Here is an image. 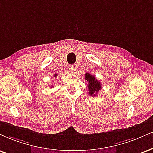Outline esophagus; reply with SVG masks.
Masks as SVG:
<instances>
[{
  "instance_id": "obj_1",
  "label": "esophagus",
  "mask_w": 153,
  "mask_h": 153,
  "mask_svg": "<svg viewBox=\"0 0 153 153\" xmlns=\"http://www.w3.org/2000/svg\"><path fill=\"white\" fill-rule=\"evenodd\" d=\"M69 70L71 71V72H74V70H75L74 66V65H69Z\"/></svg>"
}]
</instances>
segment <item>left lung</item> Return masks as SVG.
Returning a JSON list of instances; mask_svg holds the SVG:
<instances>
[{
	"mask_svg": "<svg viewBox=\"0 0 153 153\" xmlns=\"http://www.w3.org/2000/svg\"><path fill=\"white\" fill-rule=\"evenodd\" d=\"M85 79L88 82L87 87L88 94L92 97H96L98 92L101 88V82L89 73L85 74Z\"/></svg>",
	"mask_w": 153,
	"mask_h": 153,
	"instance_id": "1",
	"label": "left lung"
}]
</instances>
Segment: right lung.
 <instances>
[{"mask_svg": "<svg viewBox=\"0 0 153 153\" xmlns=\"http://www.w3.org/2000/svg\"><path fill=\"white\" fill-rule=\"evenodd\" d=\"M54 77H55V76H56V74H54Z\"/></svg>", "mask_w": 153, "mask_h": 153, "instance_id": "right-lung-1", "label": "right lung"}]
</instances>
